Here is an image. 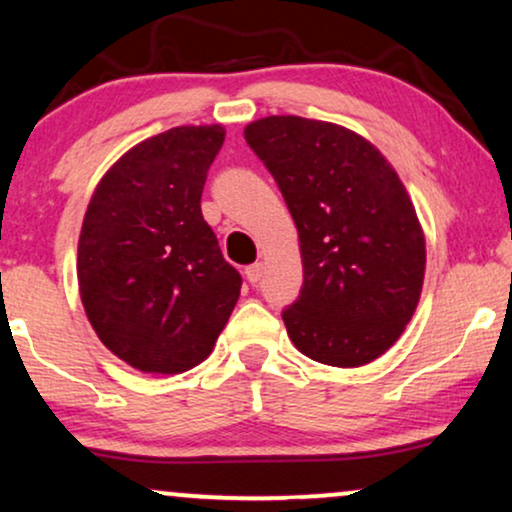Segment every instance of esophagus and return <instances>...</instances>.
<instances>
[{
  "instance_id": "obj_1",
  "label": "esophagus",
  "mask_w": 512,
  "mask_h": 512,
  "mask_svg": "<svg viewBox=\"0 0 512 512\" xmlns=\"http://www.w3.org/2000/svg\"><path fill=\"white\" fill-rule=\"evenodd\" d=\"M264 274V264L262 262H255L250 264V267H245V278H248L250 283H257Z\"/></svg>"
}]
</instances>
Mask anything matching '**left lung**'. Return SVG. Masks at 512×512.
Listing matches in <instances>:
<instances>
[{
    "instance_id": "8db88e82",
    "label": "left lung",
    "mask_w": 512,
    "mask_h": 512,
    "mask_svg": "<svg viewBox=\"0 0 512 512\" xmlns=\"http://www.w3.org/2000/svg\"><path fill=\"white\" fill-rule=\"evenodd\" d=\"M300 236L304 286L283 312L304 357L357 368L385 354L416 312L425 236L409 191L371 141L297 115L245 127Z\"/></svg>"
}]
</instances>
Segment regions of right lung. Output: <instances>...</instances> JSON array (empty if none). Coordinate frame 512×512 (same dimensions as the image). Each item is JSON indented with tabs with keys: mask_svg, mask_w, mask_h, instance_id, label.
Instances as JSON below:
<instances>
[{
	"mask_svg": "<svg viewBox=\"0 0 512 512\" xmlns=\"http://www.w3.org/2000/svg\"><path fill=\"white\" fill-rule=\"evenodd\" d=\"M222 125L172 127L103 174L77 243L84 312L115 357L174 375L210 357L241 295L200 212Z\"/></svg>",
	"mask_w": 512,
	"mask_h": 512,
	"instance_id": "1",
	"label": "right lung"
}]
</instances>
